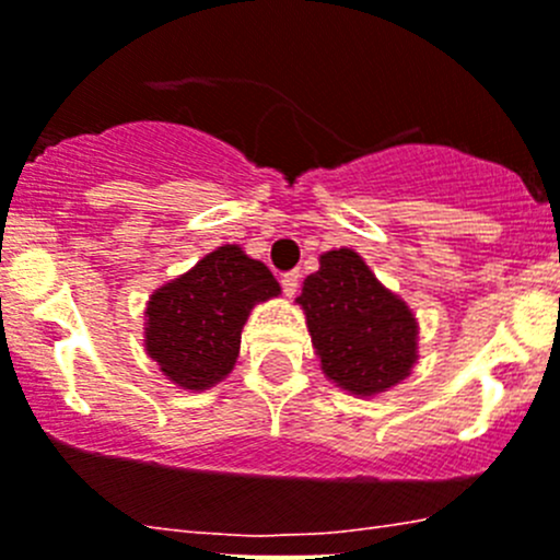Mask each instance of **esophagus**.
Listing matches in <instances>:
<instances>
[{
	"instance_id": "obj_1",
	"label": "esophagus",
	"mask_w": 560,
	"mask_h": 560,
	"mask_svg": "<svg viewBox=\"0 0 560 560\" xmlns=\"http://www.w3.org/2000/svg\"><path fill=\"white\" fill-rule=\"evenodd\" d=\"M298 284H301V273H298V270H290V273L281 276V290H284L287 298L295 295Z\"/></svg>"
}]
</instances>
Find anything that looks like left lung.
<instances>
[{
    "instance_id": "left-lung-1",
    "label": "left lung",
    "mask_w": 560,
    "mask_h": 560,
    "mask_svg": "<svg viewBox=\"0 0 560 560\" xmlns=\"http://www.w3.org/2000/svg\"><path fill=\"white\" fill-rule=\"evenodd\" d=\"M298 303L323 372L352 394L372 396L410 374L416 363V317L385 290L350 248L319 257Z\"/></svg>"
}]
</instances>
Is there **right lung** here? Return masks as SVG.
<instances>
[{
	"label": "right lung",
	"instance_id": "right-lung-1",
	"mask_svg": "<svg viewBox=\"0 0 560 560\" xmlns=\"http://www.w3.org/2000/svg\"><path fill=\"white\" fill-rule=\"evenodd\" d=\"M279 281L237 246H221L170 281L148 303L144 345L161 372L202 390L232 372L254 303L279 295Z\"/></svg>",
	"mask_w": 560,
	"mask_h": 560
}]
</instances>
